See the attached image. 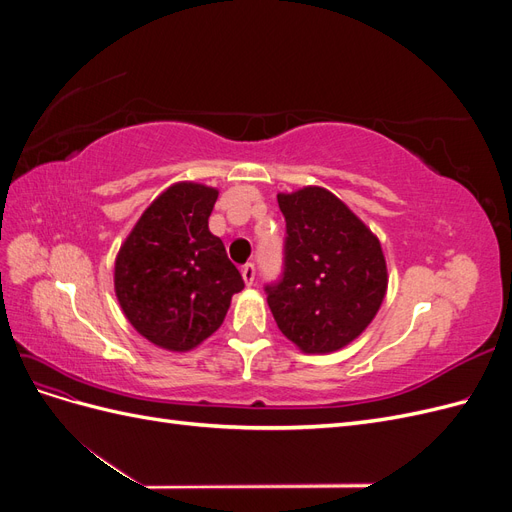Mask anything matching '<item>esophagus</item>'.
<instances>
[{"mask_svg": "<svg viewBox=\"0 0 512 512\" xmlns=\"http://www.w3.org/2000/svg\"><path fill=\"white\" fill-rule=\"evenodd\" d=\"M241 275L247 286H252L256 282V267L252 265V262H247V265L241 267Z\"/></svg>", "mask_w": 512, "mask_h": 512, "instance_id": "obj_1", "label": "esophagus"}]
</instances>
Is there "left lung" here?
<instances>
[{"label":"left lung","instance_id":"1","mask_svg":"<svg viewBox=\"0 0 512 512\" xmlns=\"http://www.w3.org/2000/svg\"><path fill=\"white\" fill-rule=\"evenodd\" d=\"M286 220L284 269L267 284L280 331L309 354L348 346L374 320L386 294L380 241L329 190L277 194Z\"/></svg>","mask_w":512,"mask_h":512}]
</instances>
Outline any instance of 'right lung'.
Returning <instances> with one entry per match:
<instances>
[{
	"mask_svg": "<svg viewBox=\"0 0 512 512\" xmlns=\"http://www.w3.org/2000/svg\"><path fill=\"white\" fill-rule=\"evenodd\" d=\"M218 190L177 183L160 194L115 262V292L132 327L160 348L192 350L218 331L235 292L239 269L211 235Z\"/></svg>",
	"mask_w": 512,
	"mask_h": 512,
	"instance_id": "obj_1",
	"label": "right lung"
}]
</instances>
